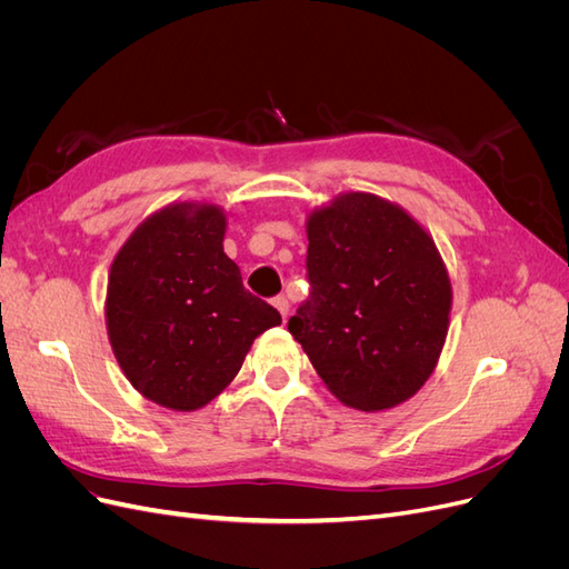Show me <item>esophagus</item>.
I'll return each mask as SVG.
<instances>
[{"label":"esophagus","instance_id":"34e87169","mask_svg":"<svg viewBox=\"0 0 569 569\" xmlns=\"http://www.w3.org/2000/svg\"><path fill=\"white\" fill-rule=\"evenodd\" d=\"M272 306L278 308L280 316L287 320V316H289V301H287V297H274V299H272Z\"/></svg>","mask_w":569,"mask_h":569}]
</instances>
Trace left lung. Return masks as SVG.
Returning <instances> with one entry per match:
<instances>
[{"label":"left lung","mask_w":569,"mask_h":569,"mask_svg":"<svg viewBox=\"0 0 569 569\" xmlns=\"http://www.w3.org/2000/svg\"><path fill=\"white\" fill-rule=\"evenodd\" d=\"M311 297L289 332L341 403L385 410L435 372L451 313V280L435 239L401 206L339 194L306 220Z\"/></svg>","instance_id":"left-lung-1"}]
</instances>
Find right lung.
Here are the masks:
<instances>
[{
  "mask_svg": "<svg viewBox=\"0 0 569 569\" xmlns=\"http://www.w3.org/2000/svg\"><path fill=\"white\" fill-rule=\"evenodd\" d=\"M226 213L180 201L149 216L116 253L107 330L120 370L149 401L197 410L244 363L258 335L280 325L222 251Z\"/></svg>",
  "mask_w": 569,
  "mask_h": 569,
  "instance_id": "add662e5",
  "label": "right lung"
}]
</instances>
